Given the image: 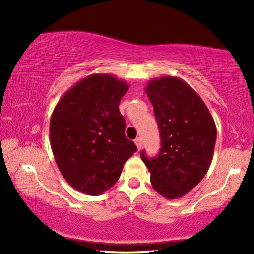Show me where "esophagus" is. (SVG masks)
<instances>
[{
    "mask_svg": "<svg viewBox=\"0 0 254 254\" xmlns=\"http://www.w3.org/2000/svg\"><path fill=\"white\" fill-rule=\"evenodd\" d=\"M135 144H136L137 150H140V149L142 148V137H137V138H135Z\"/></svg>",
    "mask_w": 254,
    "mask_h": 254,
    "instance_id": "1",
    "label": "esophagus"
}]
</instances>
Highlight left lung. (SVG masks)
<instances>
[{"label": "left lung", "instance_id": "obj_1", "mask_svg": "<svg viewBox=\"0 0 254 254\" xmlns=\"http://www.w3.org/2000/svg\"><path fill=\"white\" fill-rule=\"evenodd\" d=\"M154 106L161 133V151L141 158L157 193L179 199L199 184L213 161L216 125L201 97L172 76L152 78L144 89Z\"/></svg>", "mask_w": 254, "mask_h": 254}]
</instances>
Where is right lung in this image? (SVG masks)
Segmentation results:
<instances>
[{"instance_id":"1","label":"right lung","mask_w":254,"mask_h":254,"mask_svg":"<svg viewBox=\"0 0 254 254\" xmlns=\"http://www.w3.org/2000/svg\"><path fill=\"white\" fill-rule=\"evenodd\" d=\"M127 82L92 74L71 86L55 106L50 140L55 162L69 185L100 195L118 182L124 164L137 150L125 136L119 103Z\"/></svg>"}]
</instances>
